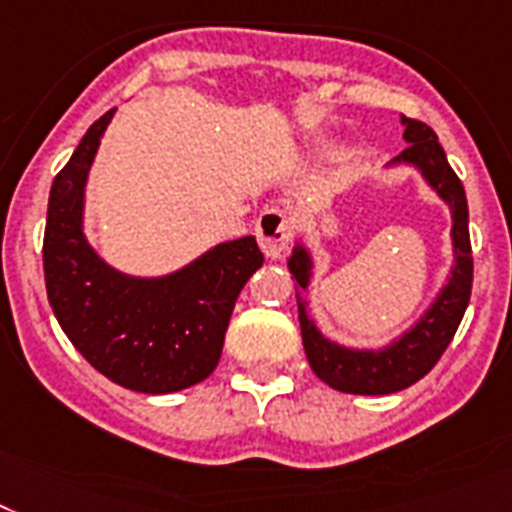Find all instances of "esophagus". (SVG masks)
I'll return each mask as SVG.
<instances>
[{
  "mask_svg": "<svg viewBox=\"0 0 512 512\" xmlns=\"http://www.w3.org/2000/svg\"><path fill=\"white\" fill-rule=\"evenodd\" d=\"M257 242L268 257H278L294 239V221L283 210L268 208L260 213L255 226Z\"/></svg>",
  "mask_w": 512,
  "mask_h": 512,
  "instance_id": "esophagus-1",
  "label": "esophagus"
}]
</instances>
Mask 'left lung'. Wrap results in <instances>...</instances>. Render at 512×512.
<instances>
[{"label":"left lung","instance_id":"left-lung-1","mask_svg":"<svg viewBox=\"0 0 512 512\" xmlns=\"http://www.w3.org/2000/svg\"><path fill=\"white\" fill-rule=\"evenodd\" d=\"M403 124H406L403 140L409 145L401 150V156L395 161L419 166L422 174L427 176V182L437 190V195L453 210V276L427 315L416 322L406 336L382 351H351L322 338L315 322L307 317L304 299L296 296L309 367L322 382H328L330 388L341 390V393L388 395L422 380L429 369L440 362L448 343L453 341L468 307V299H471L474 257H471V239H468V205L463 184L450 169L445 150L437 143L435 130L411 117H403ZM309 268H312L309 255L302 247H296L294 255L289 257V270L302 289H307Z\"/></svg>","mask_w":512,"mask_h":512}]
</instances>
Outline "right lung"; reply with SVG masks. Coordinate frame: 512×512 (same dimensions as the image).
<instances>
[{
	"instance_id": "add662e5",
	"label": "right lung",
	"mask_w": 512,
	"mask_h": 512,
	"mask_svg": "<svg viewBox=\"0 0 512 512\" xmlns=\"http://www.w3.org/2000/svg\"><path fill=\"white\" fill-rule=\"evenodd\" d=\"M111 117L114 109L90 124L51 184L46 294L90 367L135 393H174L216 369L236 296L263 265V252L255 236H244L166 278H130L103 263L83 236V192Z\"/></svg>"
}]
</instances>
